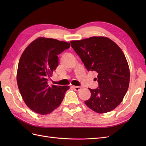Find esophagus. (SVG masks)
Here are the masks:
<instances>
[{"label": "esophagus", "instance_id": "esophagus-1", "mask_svg": "<svg viewBox=\"0 0 146 146\" xmlns=\"http://www.w3.org/2000/svg\"><path fill=\"white\" fill-rule=\"evenodd\" d=\"M73 89L76 91H79L80 90H82V88L80 86H72Z\"/></svg>", "mask_w": 146, "mask_h": 146}]
</instances>
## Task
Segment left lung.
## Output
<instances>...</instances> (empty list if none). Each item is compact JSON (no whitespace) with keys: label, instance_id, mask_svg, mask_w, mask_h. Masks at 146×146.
<instances>
[{"label":"left lung","instance_id":"1","mask_svg":"<svg viewBox=\"0 0 146 146\" xmlns=\"http://www.w3.org/2000/svg\"><path fill=\"white\" fill-rule=\"evenodd\" d=\"M70 44L88 71L98 74L99 87L89 88L91 96L85 104L98 113L112 111L122 102L130 82L129 66L121 48L104 36L71 41Z\"/></svg>","mask_w":146,"mask_h":146}]
</instances>
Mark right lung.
I'll return each mask as SVG.
<instances>
[{
	"instance_id": "right-lung-1",
	"label": "right lung",
	"mask_w": 146,
	"mask_h": 146,
	"mask_svg": "<svg viewBox=\"0 0 146 146\" xmlns=\"http://www.w3.org/2000/svg\"><path fill=\"white\" fill-rule=\"evenodd\" d=\"M70 43L39 37L25 48L19 59L17 83L27 107L45 115L58 108L69 86L48 85V78L58 65V55L69 48Z\"/></svg>"
}]
</instances>
